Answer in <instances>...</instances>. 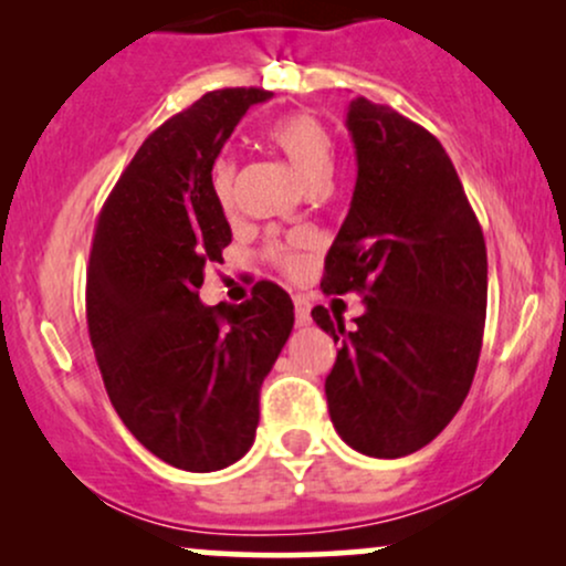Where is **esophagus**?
Here are the masks:
<instances>
[{
	"instance_id": "1",
	"label": "esophagus",
	"mask_w": 566,
	"mask_h": 566,
	"mask_svg": "<svg viewBox=\"0 0 566 566\" xmlns=\"http://www.w3.org/2000/svg\"><path fill=\"white\" fill-rule=\"evenodd\" d=\"M295 322L301 324V327H305V324H311V305L301 295H295Z\"/></svg>"
}]
</instances>
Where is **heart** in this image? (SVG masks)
Returning <instances> with one entry per match:
<instances>
[{"label": "heart", "instance_id": "obj_1", "mask_svg": "<svg viewBox=\"0 0 566 566\" xmlns=\"http://www.w3.org/2000/svg\"><path fill=\"white\" fill-rule=\"evenodd\" d=\"M269 140L287 157L292 170L301 175L308 188L329 184L335 170V143L329 129L316 119L314 114H290L276 119L269 127ZM233 178L237 165L231 157H218L210 172L212 197L223 210H229L233 201ZM274 258L287 274H301L305 269V258L290 247H276Z\"/></svg>", "mask_w": 566, "mask_h": 566}]
</instances>
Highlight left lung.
I'll list each match as a JSON object with an SVG mask.
<instances>
[{
    "instance_id": "8db88e82",
    "label": "left lung",
    "mask_w": 566,
    "mask_h": 566,
    "mask_svg": "<svg viewBox=\"0 0 566 566\" xmlns=\"http://www.w3.org/2000/svg\"><path fill=\"white\" fill-rule=\"evenodd\" d=\"M348 216L324 261L322 290L365 297L346 329L324 305L314 322L337 343L324 382L337 437L369 458L433 441L469 396L486 316V247L450 157L407 116L356 97Z\"/></svg>"
}]
</instances>
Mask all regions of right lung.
<instances>
[{"instance_id": "obj_1", "label": "right lung", "mask_w": 566, "mask_h": 566, "mask_svg": "<svg viewBox=\"0 0 566 566\" xmlns=\"http://www.w3.org/2000/svg\"><path fill=\"white\" fill-rule=\"evenodd\" d=\"M274 93L216 90L143 140L95 226L87 324L108 399L135 439L175 469L244 458L261 386L295 324L290 295L258 282L242 305H205V265L231 226L210 172L233 127Z\"/></svg>"}]
</instances>
